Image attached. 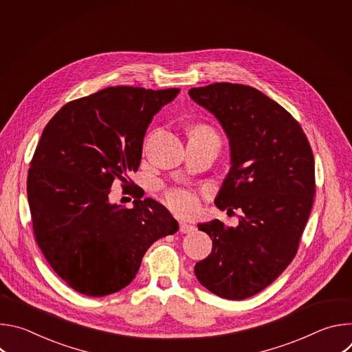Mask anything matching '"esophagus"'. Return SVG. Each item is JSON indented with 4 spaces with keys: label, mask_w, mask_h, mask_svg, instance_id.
<instances>
[{
    "label": "esophagus",
    "mask_w": 352,
    "mask_h": 352,
    "mask_svg": "<svg viewBox=\"0 0 352 352\" xmlns=\"http://www.w3.org/2000/svg\"><path fill=\"white\" fill-rule=\"evenodd\" d=\"M193 226H190V224H188L186 221H181L179 223V231L182 232V234H188V232H190V231H193Z\"/></svg>",
    "instance_id": "34e87169"
}]
</instances>
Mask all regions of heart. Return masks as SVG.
Masks as SVG:
<instances>
[{"label": "heart", "mask_w": 352, "mask_h": 352, "mask_svg": "<svg viewBox=\"0 0 352 352\" xmlns=\"http://www.w3.org/2000/svg\"><path fill=\"white\" fill-rule=\"evenodd\" d=\"M189 139L199 140V142H209L220 146L221 139L217 133V131L208 125V124H195L189 129ZM163 199L167 208L179 216H190L193 214L199 208V200L193 190L174 186L167 188L163 190Z\"/></svg>", "instance_id": "b5f03b06"}]
</instances>
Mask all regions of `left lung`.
Segmentation results:
<instances>
[{
	"mask_svg": "<svg viewBox=\"0 0 352 352\" xmlns=\"http://www.w3.org/2000/svg\"><path fill=\"white\" fill-rule=\"evenodd\" d=\"M189 96L230 139L231 168L214 204L241 212L238 227L197 226L213 248L195 274L221 298L245 299L270 285L298 252L316 189L314 153L299 122L252 86L220 82Z\"/></svg>",
	"mask_w": 352,
	"mask_h": 352,
	"instance_id": "obj_1",
	"label": "left lung"
}]
</instances>
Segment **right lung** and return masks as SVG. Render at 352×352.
<instances>
[{
    "mask_svg": "<svg viewBox=\"0 0 352 352\" xmlns=\"http://www.w3.org/2000/svg\"><path fill=\"white\" fill-rule=\"evenodd\" d=\"M179 93L114 86L67 103L45 125L28 174L36 242L48 265L87 296L117 292L135 278L146 250L178 231L171 213L131 192L133 208L111 205L113 182L135 186L153 116Z\"/></svg>",
    "mask_w": 352,
    "mask_h": 352,
    "instance_id": "1",
    "label": "right lung"
}]
</instances>
